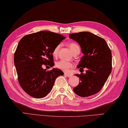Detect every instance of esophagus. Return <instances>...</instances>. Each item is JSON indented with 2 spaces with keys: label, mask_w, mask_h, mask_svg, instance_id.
<instances>
[{
  "label": "esophagus",
  "mask_w": 128,
  "mask_h": 128,
  "mask_svg": "<svg viewBox=\"0 0 128 128\" xmlns=\"http://www.w3.org/2000/svg\"><path fill=\"white\" fill-rule=\"evenodd\" d=\"M64 75H66V76H68V77H71L72 76L71 74H68V73H66V72H65V73H64Z\"/></svg>",
  "instance_id": "34e87169"
}]
</instances>
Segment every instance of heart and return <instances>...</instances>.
Wrapping results in <instances>:
<instances>
[{"instance_id":"b5f03b06","label":"heart","mask_w":128,"mask_h":128,"mask_svg":"<svg viewBox=\"0 0 128 128\" xmlns=\"http://www.w3.org/2000/svg\"><path fill=\"white\" fill-rule=\"evenodd\" d=\"M69 47L70 50L72 51V53L75 50H77V49H80L78 46L75 43H70L69 45ZM60 48V45H58L54 49V50L53 51V55L54 56H56L58 54V51ZM56 66L58 68L61 69L63 71L68 72L69 71L70 69H71L72 67V62H67L66 60H61L59 62H58L56 63Z\"/></svg>"}]
</instances>
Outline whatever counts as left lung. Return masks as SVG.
Listing matches in <instances>:
<instances>
[{
  "mask_svg": "<svg viewBox=\"0 0 128 128\" xmlns=\"http://www.w3.org/2000/svg\"><path fill=\"white\" fill-rule=\"evenodd\" d=\"M69 38L78 43L84 54L77 68L88 69L85 74H75L80 82L73 91L80 97L92 96L101 90L112 71L111 50L104 39L91 32L70 34Z\"/></svg>",
  "mask_w": 128,
  "mask_h": 128,
  "instance_id": "8db88e82",
  "label": "left lung"
}]
</instances>
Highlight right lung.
Segmentation results:
<instances>
[{"label":"right lung","mask_w":128,"mask_h":128,"mask_svg":"<svg viewBox=\"0 0 128 128\" xmlns=\"http://www.w3.org/2000/svg\"><path fill=\"white\" fill-rule=\"evenodd\" d=\"M65 37L48 31H41L23 37L14 54V65L18 82L31 96L41 98L50 93L57 77L63 75L60 69L47 72L43 65L53 67V51Z\"/></svg>","instance_id":"1"}]
</instances>
